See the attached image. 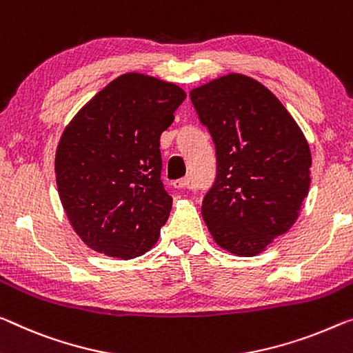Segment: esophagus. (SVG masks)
<instances>
[{
	"label": "esophagus",
	"mask_w": 353,
	"mask_h": 353,
	"mask_svg": "<svg viewBox=\"0 0 353 353\" xmlns=\"http://www.w3.org/2000/svg\"><path fill=\"white\" fill-rule=\"evenodd\" d=\"M172 184L175 189H192V184L189 178H180V180H175Z\"/></svg>",
	"instance_id": "1"
}]
</instances>
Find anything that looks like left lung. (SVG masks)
<instances>
[{
  "mask_svg": "<svg viewBox=\"0 0 353 353\" xmlns=\"http://www.w3.org/2000/svg\"><path fill=\"white\" fill-rule=\"evenodd\" d=\"M189 96L218 161L203 221L222 249L257 256L298 218L311 183L307 140L278 97L248 75H222Z\"/></svg>",
  "mask_w": 353,
  "mask_h": 353,
  "instance_id": "left-lung-1",
  "label": "left lung"
}]
</instances>
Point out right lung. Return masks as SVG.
I'll return each instance as SVG.
<instances>
[{"instance_id": "obj_1", "label": "right lung", "mask_w": 353, "mask_h": 353, "mask_svg": "<svg viewBox=\"0 0 353 353\" xmlns=\"http://www.w3.org/2000/svg\"><path fill=\"white\" fill-rule=\"evenodd\" d=\"M186 93L128 72L86 102L55 154L59 200L75 233L96 252L134 259L158 241L172 197L161 181V134Z\"/></svg>"}]
</instances>
